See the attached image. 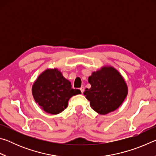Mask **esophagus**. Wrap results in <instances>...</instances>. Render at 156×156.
I'll list each match as a JSON object with an SVG mask.
<instances>
[{"label":"esophagus","instance_id":"1","mask_svg":"<svg viewBox=\"0 0 156 156\" xmlns=\"http://www.w3.org/2000/svg\"><path fill=\"white\" fill-rule=\"evenodd\" d=\"M80 90L81 91V93L83 94L84 92V87H81L80 88Z\"/></svg>","mask_w":156,"mask_h":156}]
</instances>
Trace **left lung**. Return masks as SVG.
Returning <instances> with one entry per match:
<instances>
[{"instance_id": "8db88e82", "label": "left lung", "mask_w": 156, "mask_h": 156, "mask_svg": "<svg viewBox=\"0 0 156 156\" xmlns=\"http://www.w3.org/2000/svg\"><path fill=\"white\" fill-rule=\"evenodd\" d=\"M90 89L84 95L95 112L107 114L118 109L127 96L128 88L122 75L113 67H102L88 78Z\"/></svg>"}]
</instances>
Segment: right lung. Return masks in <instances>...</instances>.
<instances>
[{
  "instance_id": "1",
  "label": "right lung",
  "mask_w": 156,
  "mask_h": 156,
  "mask_svg": "<svg viewBox=\"0 0 156 156\" xmlns=\"http://www.w3.org/2000/svg\"><path fill=\"white\" fill-rule=\"evenodd\" d=\"M81 94L79 89L63 77L57 69H47L36 79L32 86V94L36 103L44 112L58 114L67 107L68 101L75 95Z\"/></svg>"
}]
</instances>
